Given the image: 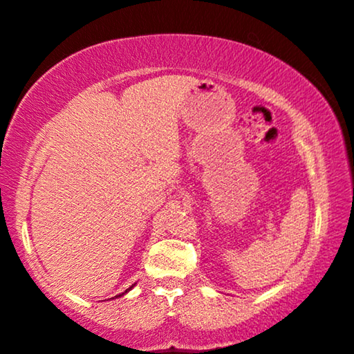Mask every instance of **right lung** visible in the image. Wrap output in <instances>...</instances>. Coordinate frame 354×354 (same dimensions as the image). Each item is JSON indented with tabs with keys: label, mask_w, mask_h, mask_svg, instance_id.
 <instances>
[{
	"label": "right lung",
	"mask_w": 354,
	"mask_h": 354,
	"mask_svg": "<svg viewBox=\"0 0 354 354\" xmlns=\"http://www.w3.org/2000/svg\"><path fill=\"white\" fill-rule=\"evenodd\" d=\"M131 288H133V286H131ZM131 288H128V290H126V291H124V293H128V291H129ZM124 293H121V295H124ZM121 295H118V296H121Z\"/></svg>",
	"instance_id": "add662e5"
}]
</instances>
